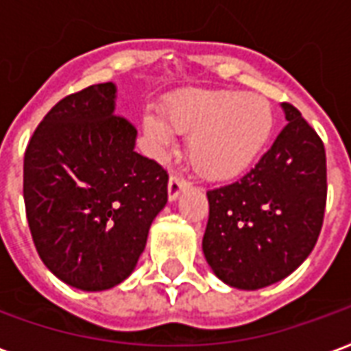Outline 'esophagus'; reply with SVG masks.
<instances>
[{
	"label": "esophagus",
	"instance_id": "esophagus-1",
	"mask_svg": "<svg viewBox=\"0 0 351 351\" xmlns=\"http://www.w3.org/2000/svg\"><path fill=\"white\" fill-rule=\"evenodd\" d=\"M183 189H186V181L181 176H178V173H173V176H170V181H168V198L170 200H176L179 194H181V191Z\"/></svg>",
	"mask_w": 351,
	"mask_h": 351
}]
</instances>
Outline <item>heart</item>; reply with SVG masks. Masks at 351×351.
<instances>
[{
    "label": "heart",
    "mask_w": 351,
    "mask_h": 351,
    "mask_svg": "<svg viewBox=\"0 0 351 351\" xmlns=\"http://www.w3.org/2000/svg\"><path fill=\"white\" fill-rule=\"evenodd\" d=\"M166 119L144 116V132L158 151L176 145L173 130L191 138V162L207 179L226 181L247 172L269 142L275 114L262 95L213 89L189 91L166 104Z\"/></svg>",
    "instance_id": "obj_1"
}]
</instances>
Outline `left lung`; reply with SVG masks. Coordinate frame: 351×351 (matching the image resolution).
Here are the masks:
<instances>
[{
    "label": "left lung",
    "instance_id": "8db88e82",
    "mask_svg": "<svg viewBox=\"0 0 351 351\" xmlns=\"http://www.w3.org/2000/svg\"><path fill=\"white\" fill-rule=\"evenodd\" d=\"M258 165L230 185L207 191L202 241L222 282L260 290L298 269L318 241L327 200L326 147L295 106Z\"/></svg>",
    "mask_w": 351,
    "mask_h": 351
}]
</instances>
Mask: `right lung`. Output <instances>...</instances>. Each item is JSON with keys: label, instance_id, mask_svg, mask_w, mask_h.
I'll list each match as a JSON object with an SVG mask.
<instances>
[{"label": "right lung", "instance_id": "add662e5", "mask_svg": "<svg viewBox=\"0 0 351 351\" xmlns=\"http://www.w3.org/2000/svg\"><path fill=\"white\" fill-rule=\"evenodd\" d=\"M116 110V86L67 95L33 132L24 204L40 260L73 288H114L136 267L168 173L134 151L136 129Z\"/></svg>", "mask_w": 351, "mask_h": 351}]
</instances>
